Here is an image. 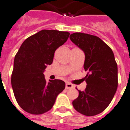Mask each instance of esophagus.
I'll return each mask as SVG.
<instances>
[{"label":"esophagus","mask_w":130,"mask_h":130,"mask_svg":"<svg viewBox=\"0 0 130 130\" xmlns=\"http://www.w3.org/2000/svg\"><path fill=\"white\" fill-rule=\"evenodd\" d=\"M65 88L67 89H73V88H74V85H72V84H71V83H66V85H65Z\"/></svg>","instance_id":"34e87169"}]
</instances>
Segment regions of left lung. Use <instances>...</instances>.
<instances>
[{
    "label": "left lung",
    "mask_w": 130,
    "mask_h": 130,
    "mask_svg": "<svg viewBox=\"0 0 130 130\" xmlns=\"http://www.w3.org/2000/svg\"><path fill=\"white\" fill-rule=\"evenodd\" d=\"M71 41L85 52L84 69L87 87L78 90L72 102L76 111L85 116L102 112L115 94L118 87V69L113 52L98 37L83 32L70 35Z\"/></svg>",
    "instance_id": "8db88e82"
}]
</instances>
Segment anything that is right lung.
<instances>
[{"instance_id":"right-lung-1","label":"right lung","mask_w":130,"mask_h":130,"mask_svg":"<svg viewBox=\"0 0 130 130\" xmlns=\"http://www.w3.org/2000/svg\"><path fill=\"white\" fill-rule=\"evenodd\" d=\"M69 32L42 30L28 37L15 54L11 85L17 102L24 110L41 115L52 108L58 94L65 89L61 80H49L43 72L51 65L56 50L67 41Z\"/></svg>"}]
</instances>
